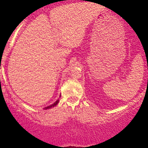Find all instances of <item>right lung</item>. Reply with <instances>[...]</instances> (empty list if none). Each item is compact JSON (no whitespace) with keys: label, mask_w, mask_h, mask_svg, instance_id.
<instances>
[{"label":"right lung","mask_w":148,"mask_h":148,"mask_svg":"<svg viewBox=\"0 0 148 148\" xmlns=\"http://www.w3.org/2000/svg\"><path fill=\"white\" fill-rule=\"evenodd\" d=\"M59 102V99H58L56 101L55 103H53V104H51V105H50V106H47V107H45V109H49V108H52V107H53V106H56V105L58 104V103Z\"/></svg>","instance_id":"1"}]
</instances>
